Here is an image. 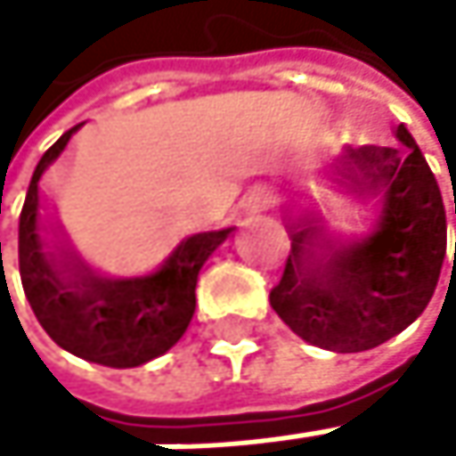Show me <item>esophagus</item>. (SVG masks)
<instances>
[{"instance_id": "esophagus-1", "label": "esophagus", "mask_w": 456, "mask_h": 456, "mask_svg": "<svg viewBox=\"0 0 456 456\" xmlns=\"http://www.w3.org/2000/svg\"><path fill=\"white\" fill-rule=\"evenodd\" d=\"M243 205H246L248 210H268V208H273V194H271L268 188L256 185V188H251L248 194H246Z\"/></svg>"}]
</instances>
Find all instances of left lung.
Instances as JSON below:
<instances>
[{
	"label": "left lung",
	"instance_id": "1",
	"mask_svg": "<svg viewBox=\"0 0 456 456\" xmlns=\"http://www.w3.org/2000/svg\"><path fill=\"white\" fill-rule=\"evenodd\" d=\"M396 139L399 147H347L322 175L337 194L375 210L366 232H334L314 208L289 216L292 251L271 306L314 347L372 350L402 334L437 287L446 256L444 197L405 126Z\"/></svg>",
	"mask_w": 456,
	"mask_h": 456
}]
</instances>
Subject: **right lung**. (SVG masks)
Masks as SVG:
<instances>
[{"mask_svg": "<svg viewBox=\"0 0 456 456\" xmlns=\"http://www.w3.org/2000/svg\"><path fill=\"white\" fill-rule=\"evenodd\" d=\"M81 126L51 144L32 172L19 218L21 284L37 322L62 350L114 370H134L172 350L185 334L197 309L200 271L232 226L183 238L152 273L117 279L86 265L62 224L40 213L45 210L40 180Z\"/></svg>", "mask_w": 456, "mask_h": 456, "instance_id": "obj_1", "label": "right lung"}]
</instances>
